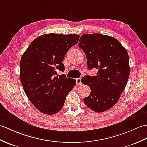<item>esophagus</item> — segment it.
Masks as SVG:
<instances>
[{
	"mask_svg": "<svg viewBox=\"0 0 147 147\" xmlns=\"http://www.w3.org/2000/svg\"><path fill=\"white\" fill-rule=\"evenodd\" d=\"M76 84L77 85H81V78H78L76 79Z\"/></svg>",
	"mask_w": 147,
	"mask_h": 147,
	"instance_id": "obj_1",
	"label": "esophagus"
}]
</instances>
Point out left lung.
<instances>
[{"label": "left lung", "instance_id": "left-lung-1", "mask_svg": "<svg viewBox=\"0 0 147 147\" xmlns=\"http://www.w3.org/2000/svg\"><path fill=\"white\" fill-rule=\"evenodd\" d=\"M78 44L86 54L88 67L96 68V76H84L81 82L91 93L84 104L95 112L107 111L117 103L129 76L127 50L117 39L101 34L82 35Z\"/></svg>", "mask_w": 147, "mask_h": 147}]
</instances>
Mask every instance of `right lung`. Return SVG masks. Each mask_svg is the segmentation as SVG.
<instances>
[{
    "label": "right lung",
    "instance_id": "1",
    "mask_svg": "<svg viewBox=\"0 0 147 147\" xmlns=\"http://www.w3.org/2000/svg\"><path fill=\"white\" fill-rule=\"evenodd\" d=\"M80 36L51 33L37 37L20 59V78L25 93L42 113L53 115L63 108L67 94L76 84L56 70L64 71L66 54L76 44Z\"/></svg>",
    "mask_w": 147,
    "mask_h": 147
}]
</instances>
